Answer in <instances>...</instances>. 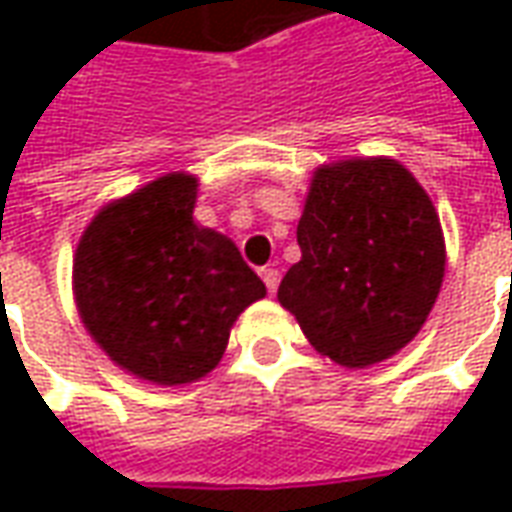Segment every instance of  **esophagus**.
Here are the masks:
<instances>
[{
  "label": "esophagus",
  "mask_w": 512,
  "mask_h": 512,
  "mask_svg": "<svg viewBox=\"0 0 512 512\" xmlns=\"http://www.w3.org/2000/svg\"><path fill=\"white\" fill-rule=\"evenodd\" d=\"M260 277H263V282H266L268 293L274 296V293H277V288H279V271H277V268H271V266L260 268Z\"/></svg>",
  "instance_id": "34e87169"
}]
</instances>
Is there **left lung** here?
Instances as JSON below:
<instances>
[{"instance_id": "obj_1", "label": "left lung", "mask_w": 512, "mask_h": 512, "mask_svg": "<svg viewBox=\"0 0 512 512\" xmlns=\"http://www.w3.org/2000/svg\"><path fill=\"white\" fill-rule=\"evenodd\" d=\"M301 260L279 304L315 351L376 365L411 343L439 296L444 238L433 202L392 158L321 167L296 230Z\"/></svg>"}]
</instances>
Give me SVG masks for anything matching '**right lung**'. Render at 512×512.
<instances>
[{
  "label": "right lung",
  "mask_w": 512,
  "mask_h": 512,
  "mask_svg": "<svg viewBox=\"0 0 512 512\" xmlns=\"http://www.w3.org/2000/svg\"><path fill=\"white\" fill-rule=\"evenodd\" d=\"M197 178L164 175L84 230L73 288L87 332L112 362L156 384L219 365L235 318L266 296L227 235L194 222Z\"/></svg>",
  "instance_id": "obj_1"
}]
</instances>
